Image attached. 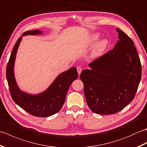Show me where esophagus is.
<instances>
[{"mask_svg": "<svg viewBox=\"0 0 147 147\" xmlns=\"http://www.w3.org/2000/svg\"><path fill=\"white\" fill-rule=\"evenodd\" d=\"M77 71H78V74L80 75V74H81V73H82V67H80V66L77 67Z\"/></svg>", "mask_w": 147, "mask_h": 147, "instance_id": "1", "label": "esophagus"}]
</instances>
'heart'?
I'll return each instance as SVG.
<instances>
[{
    "label": "heart",
    "mask_w": 147,
    "mask_h": 147,
    "mask_svg": "<svg viewBox=\"0 0 147 147\" xmlns=\"http://www.w3.org/2000/svg\"><path fill=\"white\" fill-rule=\"evenodd\" d=\"M98 38V35L95 34V35H92L90 37V42L92 44H93L96 40H97ZM107 42L105 40H102L101 41H100L96 45L95 47L93 50L92 56L93 57H97V56L100 55L104 51V50L107 47Z\"/></svg>",
    "instance_id": "1"
}]
</instances>
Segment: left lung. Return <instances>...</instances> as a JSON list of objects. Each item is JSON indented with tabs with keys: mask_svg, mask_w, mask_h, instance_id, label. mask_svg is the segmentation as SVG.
I'll return each mask as SVG.
<instances>
[{
	"mask_svg": "<svg viewBox=\"0 0 147 147\" xmlns=\"http://www.w3.org/2000/svg\"><path fill=\"white\" fill-rule=\"evenodd\" d=\"M113 50L89 64L80 78L87 104L96 114L119 112L135 97L142 78L140 57L134 42L118 28Z\"/></svg>",
	"mask_w": 147,
	"mask_h": 147,
	"instance_id": "obj_1",
	"label": "left lung"
}]
</instances>
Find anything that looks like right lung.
Instances as JSON below:
<instances>
[{"mask_svg":"<svg viewBox=\"0 0 147 147\" xmlns=\"http://www.w3.org/2000/svg\"><path fill=\"white\" fill-rule=\"evenodd\" d=\"M42 33L39 30L27 31L23 33L22 36L40 35ZM22 36L15 43L6 68V78L11 97L16 104L34 116H51L58 112L63 106L71 84L78 76L76 67H73L59 74L51 86L40 94L32 95L21 91L16 82L14 67Z\"/></svg>","mask_w":147,"mask_h":147,"instance_id":"1","label":"right lung"}]
</instances>
